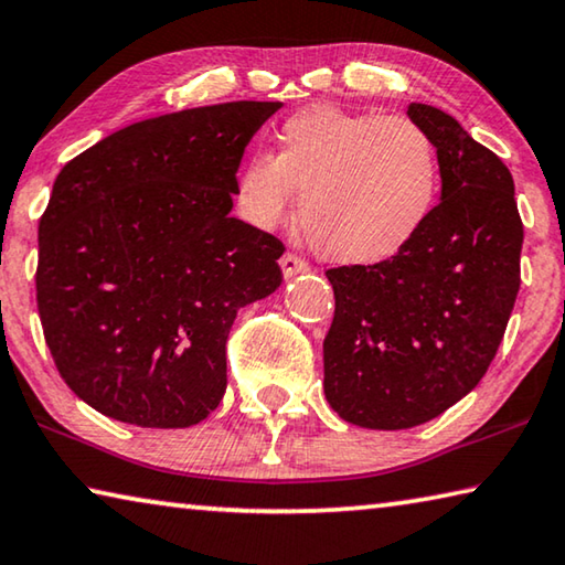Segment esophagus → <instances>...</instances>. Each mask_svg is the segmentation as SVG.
<instances>
[{
	"label": "esophagus",
	"mask_w": 565,
	"mask_h": 565,
	"mask_svg": "<svg viewBox=\"0 0 565 565\" xmlns=\"http://www.w3.org/2000/svg\"><path fill=\"white\" fill-rule=\"evenodd\" d=\"M279 264H281V271H284L286 279H291V276H299V274L309 271V264H306L303 259H299V256H296V254H284Z\"/></svg>",
	"instance_id": "1"
}]
</instances>
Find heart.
Instances as JSON below:
<instances>
[{
	"instance_id": "1",
	"label": "heart",
	"mask_w": 565,
	"mask_h": 565,
	"mask_svg": "<svg viewBox=\"0 0 565 565\" xmlns=\"http://www.w3.org/2000/svg\"><path fill=\"white\" fill-rule=\"evenodd\" d=\"M254 151L234 181L238 216L256 228L289 218L299 191L306 238L321 256L371 266L414 244L441 194V157L416 121L313 104Z\"/></svg>"
}]
</instances>
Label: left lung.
Instances as JSON below:
<instances>
[{"mask_svg":"<svg viewBox=\"0 0 565 565\" xmlns=\"http://www.w3.org/2000/svg\"><path fill=\"white\" fill-rule=\"evenodd\" d=\"M441 157V202L406 252L329 269L323 394L361 428L426 424L478 386L521 286L523 224L509 167L451 114L408 104Z\"/></svg>","mask_w":565,"mask_h":565,"instance_id":"left-lung-1","label":"left lung"}]
</instances>
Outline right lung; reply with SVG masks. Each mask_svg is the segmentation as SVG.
Returning a JSON list of instances; mask_svg holds the SVG:
<instances>
[{
    "mask_svg": "<svg viewBox=\"0 0 565 565\" xmlns=\"http://www.w3.org/2000/svg\"><path fill=\"white\" fill-rule=\"evenodd\" d=\"M281 102L145 119L82 151L40 218L36 306L76 396L145 428L204 420L236 311L281 284L284 244L234 218L244 149Z\"/></svg>",
    "mask_w": 565,
    "mask_h": 565,
    "instance_id": "add662e5",
    "label": "right lung"
}]
</instances>
